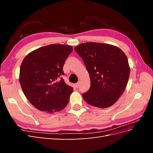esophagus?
<instances>
[{"mask_svg": "<svg viewBox=\"0 0 153 153\" xmlns=\"http://www.w3.org/2000/svg\"><path fill=\"white\" fill-rule=\"evenodd\" d=\"M75 86H76V88H78V87H79V83H78H78H76V84H75Z\"/></svg>", "mask_w": 153, "mask_h": 153, "instance_id": "34e87169", "label": "esophagus"}]
</instances>
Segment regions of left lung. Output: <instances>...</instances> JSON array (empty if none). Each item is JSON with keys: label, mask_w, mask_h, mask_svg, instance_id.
Listing matches in <instances>:
<instances>
[{"label": "left lung", "mask_w": 153, "mask_h": 153, "mask_svg": "<svg viewBox=\"0 0 153 153\" xmlns=\"http://www.w3.org/2000/svg\"><path fill=\"white\" fill-rule=\"evenodd\" d=\"M75 50L84 61L91 78L89 90L82 94L85 102L101 108L113 105L129 79L126 54L115 46L93 42L77 45Z\"/></svg>", "instance_id": "obj_1"}]
</instances>
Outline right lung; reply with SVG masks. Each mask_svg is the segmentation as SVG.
I'll list each match as a JSON object with an SVG mask.
<instances>
[{
	"instance_id": "obj_1",
	"label": "right lung",
	"mask_w": 153,
	"mask_h": 153,
	"mask_svg": "<svg viewBox=\"0 0 153 153\" xmlns=\"http://www.w3.org/2000/svg\"><path fill=\"white\" fill-rule=\"evenodd\" d=\"M72 51L71 46L52 44L32 51L23 60L20 84L37 109L54 113L68 105L73 89L60 76L64 75V64Z\"/></svg>"
}]
</instances>
